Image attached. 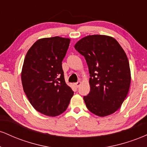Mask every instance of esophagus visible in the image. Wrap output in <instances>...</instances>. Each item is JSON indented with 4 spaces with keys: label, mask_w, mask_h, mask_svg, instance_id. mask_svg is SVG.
Returning a JSON list of instances; mask_svg holds the SVG:
<instances>
[{
    "label": "esophagus",
    "mask_w": 147,
    "mask_h": 147,
    "mask_svg": "<svg viewBox=\"0 0 147 147\" xmlns=\"http://www.w3.org/2000/svg\"><path fill=\"white\" fill-rule=\"evenodd\" d=\"M81 84H82V82H77V83H75V87H76V88H79V86L81 85Z\"/></svg>",
    "instance_id": "1"
}]
</instances>
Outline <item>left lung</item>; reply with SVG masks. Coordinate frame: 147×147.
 Here are the masks:
<instances>
[{"label": "left lung", "mask_w": 147, "mask_h": 147, "mask_svg": "<svg viewBox=\"0 0 147 147\" xmlns=\"http://www.w3.org/2000/svg\"><path fill=\"white\" fill-rule=\"evenodd\" d=\"M75 48L85 57L88 67L90 91L84 96L87 109L96 115L105 117L122 106L131 84V70L125 52L113 37L89 35Z\"/></svg>", "instance_id": "left-lung-1"}]
</instances>
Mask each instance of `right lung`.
Returning a JSON list of instances; mask_svg holds the SVG:
<instances>
[{
  "mask_svg": "<svg viewBox=\"0 0 147 147\" xmlns=\"http://www.w3.org/2000/svg\"><path fill=\"white\" fill-rule=\"evenodd\" d=\"M70 41L59 36L41 38L25 57L21 72L23 90L35 110L45 115L63 113L74 94L65 84L62 69Z\"/></svg>",
  "mask_w": 147,
  "mask_h": 147,
  "instance_id": "1",
  "label": "right lung"
}]
</instances>
